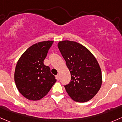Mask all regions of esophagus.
Wrapping results in <instances>:
<instances>
[{
  "label": "esophagus",
  "mask_w": 122,
  "mask_h": 122,
  "mask_svg": "<svg viewBox=\"0 0 122 122\" xmlns=\"http://www.w3.org/2000/svg\"><path fill=\"white\" fill-rule=\"evenodd\" d=\"M56 79H57V80H58V79H60V75H59V74H58V75H56Z\"/></svg>",
  "instance_id": "obj_1"
}]
</instances>
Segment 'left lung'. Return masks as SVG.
I'll return each instance as SVG.
<instances>
[{"instance_id":"obj_1","label":"left lung","mask_w":122,"mask_h":122,"mask_svg":"<svg viewBox=\"0 0 122 122\" xmlns=\"http://www.w3.org/2000/svg\"><path fill=\"white\" fill-rule=\"evenodd\" d=\"M58 47L71 73V81L64 86L66 92L76 102L89 101L102 85V72L97 59L88 48L75 41H60Z\"/></svg>"}]
</instances>
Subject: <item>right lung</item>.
Returning a JSON list of instances; mask_svg holds the SVG:
<instances>
[{"label":"right lung","instance_id":"obj_1","mask_svg":"<svg viewBox=\"0 0 122 122\" xmlns=\"http://www.w3.org/2000/svg\"><path fill=\"white\" fill-rule=\"evenodd\" d=\"M54 41L33 44L21 55L16 64L15 81L20 93L31 101L44 97L57 80L44 60Z\"/></svg>","mask_w":122,"mask_h":122}]
</instances>
